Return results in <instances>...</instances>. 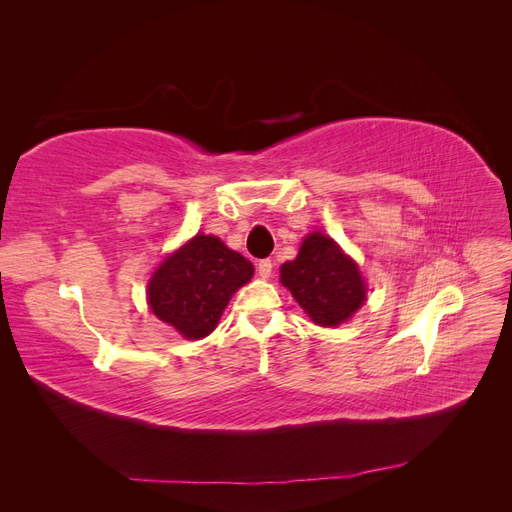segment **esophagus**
<instances>
[{"label":"esophagus","mask_w":512,"mask_h":512,"mask_svg":"<svg viewBox=\"0 0 512 512\" xmlns=\"http://www.w3.org/2000/svg\"><path fill=\"white\" fill-rule=\"evenodd\" d=\"M271 271H273V262H271L269 258H265V260H260V262H258V275L262 277V280H269V277H271Z\"/></svg>","instance_id":"1"}]
</instances>
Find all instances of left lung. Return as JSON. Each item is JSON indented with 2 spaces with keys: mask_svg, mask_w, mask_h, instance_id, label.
Listing matches in <instances>:
<instances>
[{
  "mask_svg": "<svg viewBox=\"0 0 512 512\" xmlns=\"http://www.w3.org/2000/svg\"><path fill=\"white\" fill-rule=\"evenodd\" d=\"M280 282L318 327L346 322L367 297L359 265L322 232H309L297 258L282 265Z\"/></svg>",
  "mask_w": 512,
  "mask_h": 512,
  "instance_id": "left-lung-1",
  "label": "left lung"
}]
</instances>
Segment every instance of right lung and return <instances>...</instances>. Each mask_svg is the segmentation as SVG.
Segmentation results:
<instances>
[{"label": "right lung", "instance_id": "right-lung-1", "mask_svg": "<svg viewBox=\"0 0 512 512\" xmlns=\"http://www.w3.org/2000/svg\"><path fill=\"white\" fill-rule=\"evenodd\" d=\"M254 265L218 237L200 235L164 258L147 284L151 312L185 339L207 337Z\"/></svg>", "mask_w": 512, "mask_h": 512}]
</instances>
